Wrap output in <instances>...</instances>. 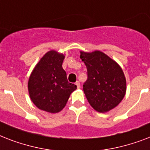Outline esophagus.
I'll use <instances>...</instances> for the list:
<instances>
[{"label":"esophagus","instance_id":"esophagus-1","mask_svg":"<svg viewBox=\"0 0 150 150\" xmlns=\"http://www.w3.org/2000/svg\"><path fill=\"white\" fill-rule=\"evenodd\" d=\"M75 85L77 86V88H79H79H80V83H79V81H77V82H75Z\"/></svg>","mask_w":150,"mask_h":150}]
</instances>
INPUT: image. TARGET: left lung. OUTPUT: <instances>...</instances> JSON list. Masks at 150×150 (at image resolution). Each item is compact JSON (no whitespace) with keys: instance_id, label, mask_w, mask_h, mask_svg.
<instances>
[{"instance_id":"obj_1","label":"left lung","mask_w":150,"mask_h":150,"mask_svg":"<svg viewBox=\"0 0 150 150\" xmlns=\"http://www.w3.org/2000/svg\"><path fill=\"white\" fill-rule=\"evenodd\" d=\"M87 68L83 91L96 111L107 112L120 103L126 92V79L121 67L103 52L81 51Z\"/></svg>"}]
</instances>
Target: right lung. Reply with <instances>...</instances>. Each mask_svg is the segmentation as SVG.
I'll list each match as a JSON object with an SVG mask.
<instances>
[{
	"label": "right lung",
	"mask_w": 150,
	"mask_h": 150,
	"mask_svg": "<svg viewBox=\"0 0 150 150\" xmlns=\"http://www.w3.org/2000/svg\"><path fill=\"white\" fill-rule=\"evenodd\" d=\"M64 56L54 50L47 52L33 71L28 89L32 101L39 109L49 113L61 111L71 93L77 89L68 82L62 68Z\"/></svg>",
	"instance_id": "right-lung-1"
}]
</instances>
